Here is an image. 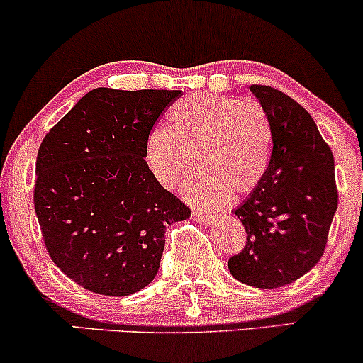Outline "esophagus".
Listing matches in <instances>:
<instances>
[{
	"label": "esophagus",
	"instance_id": "1",
	"mask_svg": "<svg viewBox=\"0 0 363 363\" xmlns=\"http://www.w3.org/2000/svg\"><path fill=\"white\" fill-rule=\"evenodd\" d=\"M193 218H194V222L205 225V227H208V225H211V223H215V220H216L215 216L203 215V213H193Z\"/></svg>",
	"mask_w": 363,
	"mask_h": 363
}]
</instances>
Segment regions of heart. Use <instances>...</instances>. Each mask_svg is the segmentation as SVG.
Listing matches in <instances>:
<instances>
[{"label":"heart","mask_w":363,"mask_h":363,"mask_svg":"<svg viewBox=\"0 0 363 363\" xmlns=\"http://www.w3.org/2000/svg\"><path fill=\"white\" fill-rule=\"evenodd\" d=\"M181 193L201 208H218L232 189L247 193L259 184L272 155V126L259 104L213 94L187 95L174 104L170 124H157L145 141V160L164 187L189 167Z\"/></svg>","instance_id":"obj_1"}]
</instances>
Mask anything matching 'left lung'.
Listing matches in <instances>:
<instances>
[{
	"instance_id": "8db88e82",
	"label": "left lung",
	"mask_w": 363,
	"mask_h": 363,
	"mask_svg": "<svg viewBox=\"0 0 363 363\" xmlns=\"http://www.w3.org/2000/svg\"><path fill=\"white\" fill-rule=\"evenodd\" d=\"M272 126L268 169L232 213L247 234L228 272L254 289H278L318 264L338 208L335 160L312 116L280 90L251 85Z\"/></svg>"
}]
</instances>
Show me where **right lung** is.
<instances>
[{
    "label": "right lung",
    "instance_id": "obj_1",
    "mask_svg": "<svg viewBox=\"0 0 363 363\" xmlns=\"http://www.w3.org/2000/svg\"><path fill=\"white\" fill-rule=\"evenodd\" d=\"M181 90L95 89L45 135L34 205L54 264L94 294L153 281L169 225L191 216L145 160V141Z\"/></svg>",
    "mask_w": 363,
    "mask_h": 363
}]
</instances>
